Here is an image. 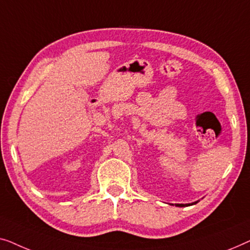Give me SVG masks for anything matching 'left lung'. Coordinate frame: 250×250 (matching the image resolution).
<instances>
[{
  "label": "left lung",
  "instance_id": "left-lung-1",
  "mask_svg": "<svg viewBox=\"0 0 250 250\" xmlns=\"http://www.w3.org/2000/svg\"><path fill=\"white\" fill-rule=\"evenodd\" d=\"M197 202L195 203H191V204H175V206L178 207H185V206H190V205H194V204H196Z\"/></svg>",
  "mask_w": 250,
  "mask_h": 250
}]
</instances>
